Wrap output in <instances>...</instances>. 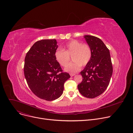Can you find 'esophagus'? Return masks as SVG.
Returning <instances> with one entry per match:
<instances>
[{
	"instance_id": "34e87169",
	"label": "esophagus",
	"mask_w": 133,
	"mask_h": 133,
	"mask_svg": "<svg viewBox=\"0 0 133 133\" xmlns=\"http://www.w3.org/2000/svg\"><path fill=\"white\" fill-rule=\"evenodd\" d=\"M75 75V74H73V73H70V76H71V77H72V76H74Z\"/></svg>"
}]
</instances>
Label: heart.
Segmentation results:
<instances>
[{
    "instance_id": "1",
    "label": "heart",
    "mask_w": 133,
    "mask_h": 133,
    "mask_svg": "<svg viewBox=\"0 0 133 133\" xmlns=\"http://www.w3.org/2000/svg\"><path fill=\"white\" fill-rule=\"evenodd\" d=\"M57 49L55 53V57L60 65L66 67L70 60V57L74 61L65 68L66 72L75 73L80 70L82 65H86L92 57V50L87 44L82 43L77 40L70 41L62 47Z\"/></svg>"
}]
</instances>
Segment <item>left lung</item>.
Masks as SVG:
<instances>
[{
	"label": "left lung",
	"instance_id": "1",
	"mask_svg": "<svg viewBox=\"0 0 133 133\" xmlns=\"http://www.w3.org/2000/svg\"><path fill=\"white\" fill-rule=\"evenodd\" d=\"M87 44L92 50V57L81 72L83 81L77 85L83 96L94 98L101 95L108 88L113 73L110 51L98 37L84 35Z\"/></svg>",
	"mask_w": 133,
	"mask_h": 133
}]
</instances>
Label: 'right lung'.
Returning a JSON list of instances; mask_svg holds the SVG:
<instances>
[{
  "label": "right lung",
  "instance_id": "add662e5",
  "mask_svg": "<svg viewBox=\"0 0 133 133\" xmlns=\"http://www.w3.org/2000/svg\"><path fill=\"white\" fill-rule=\"evenodd\" d=\"M56 39H42L34 43L24 59V74L32 92L39 98L54 101L63 93L64 85L70 77L55 57Z\"/></svg>",
  "mask_w": 133,
  "mask_h": 133
}]
</instances>
